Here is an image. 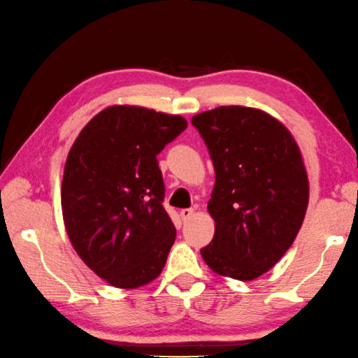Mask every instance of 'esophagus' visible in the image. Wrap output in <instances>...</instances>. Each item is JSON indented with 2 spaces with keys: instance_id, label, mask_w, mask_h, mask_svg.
<instances>
[{
  "instance_id": "34e87169",
  "label": "esophagus",
  "mask_w": 358,
  "mask_h": 358,
  "mask_svg": "<svg viewBox=\"0 0 358 358\" xmlns=\"http://www.w3.org/2000/svg\"><path fill=\"white\" fill-rule=\"evenodd\" d=\"M179 214H180V219H182L184 222H187V220H190L193 217V209H190V208L180 209Z\"/></svg>"
}]
</instances>
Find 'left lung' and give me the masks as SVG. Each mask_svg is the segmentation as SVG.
<instances>
[{"instance_id": "8db88e82", "label": "left lung", "mask_w": 358, "mask_h": 358, "mask_svg": "<svg viewBox=\"0 0 358 358\" xmlns=\"http://www.w3.org/2000/svg\"><path fill=\"white\" fill-rule=\"evenodd\" d=\"M215 169V231L201 249L220 276L252 280L282 259L306 215L309 182L294 136L273 115L220 106L192 117Z\"/></svg>"}]
</instances>
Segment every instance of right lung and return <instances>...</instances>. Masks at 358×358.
I'll list each match as a JSON object with an SVG mask.
<instances>
[{
	"mask_svg": "<svg viewBox=\"0 0 358 358\" xmlns=\"http://www.w3.org/2000/svg\"><path fill=\"white\" fill-rule=\"evenodd\" d=\"M187 128L180 115L109 106L76 138L62 182L64 228L93 273L119 289L158 278L176 228L157 155Z\"/></svg>",
	"mask_w": 358,
	"mask_h": 358,
	"instance_id": "obj_1",
	"label": "right lung"
}]
</instances>
